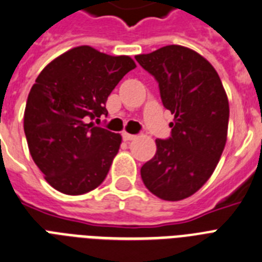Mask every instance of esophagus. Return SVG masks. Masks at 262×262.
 <instances>
[{"instance_id": "34e87169", "label": "esophagus", "mask_w": 262, "mask_h": 262, "mask_svg": "<svg viewBox=\"0 0 262 262\" xmlns=\"http://www.w3.org/2000/svg\"><path fill=\"white\" fill-rule=\"evenodd\" d=\"M123 139L126 140V142H128V140L135 139V135H131V134L128 133H123Z\"/></svg>"}]
</instances>
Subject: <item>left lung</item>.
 I'll return each mask as SVG.
<instances>
[{"label": "left lung", "mask_w": 262, "mask_h": 262, "mask_svg": "<svg viewBox=\"0 0 262 262\" xmlns=\"http://www.w3.org/2000/svg\"><path fill=\"white\" fill-rule=\"evenodd\" d=\"M135 59L158 80L163 106L173 114L171 138L155 140L142 180L162 200H183L207 183L224 151L227 93L214 67L192 49L168 45Z\"/></svg>", "instance_id": "left-lung-1"}]
</instances>
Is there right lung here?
<instances>
[{"instance_id": "add662e5", "label": "right lung", "mask_w": 262, "mask_h": 262, "mask_svg": "<svg viewBox=\"0 0 262 262\" xmlns=\"http://www.w3.org/2000/svg\"><path fill=\"white\" fill-rule=\"evenodd\" d=\"M135 67L128 55L78 46L38 75L25 107L24 129L31 158L53 188L83 195L106 179L122 136L91 120L107 116V98Z\"/></svg>"}]
</instances>
